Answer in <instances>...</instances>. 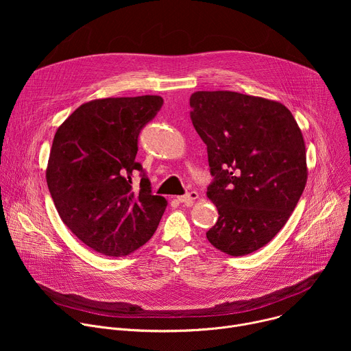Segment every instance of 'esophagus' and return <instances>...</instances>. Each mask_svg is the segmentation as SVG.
<instances>
[{"instance_id": "1", "label": "esophagus", "mask_w": 351, "mask_h": 351, "mask_svg": "<svg viewBox=\"0 0 351 351\" xmlns=\"http://www.w3.org/2000/svg\"><path fill=\"white\" fill-rule=\"evenodd\" d=\"M198 198V193L197 191H190L184 195H179L178 197V202L182 203V204H186V206H191L195 199Z\"/></svg>"}]
</instances>
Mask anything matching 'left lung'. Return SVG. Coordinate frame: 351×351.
<instances>
[{
    "instance_id": "left-lung-1",
    "label": "left lung",
    "mask_w": 351,
    "mask_h": 351,
    "mask_svg": "<svg viewBox=\"0 0 351 351\" xmlns=\"http://www.w3.org/2000/svg\"><path fill=\"white\" fill-rule=\"evenodd\" d=\"M190 118L207 144L219 218L208 241L232 257L252 254L285 226L302 197L306 143L291 112L274 99L236 91H195Z\"/></svg>"
}]
</instances>
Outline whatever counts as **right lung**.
<instances>
[{"label": "right lung", "mask_w": 351, "mask_h": 351, "mask_svg": "<svg viewBox=\"0 0 351 351\" xmlns=\"http://www.w3.org/2000/svg\"><path fill=\"white\" fill-rule=\"evenodd\" d=\"M160 95L91 99L57 129L45 179L71 232L94 252L125 257L145 244L168 202L152 194L136 162L140 130L160 111ZM142 173L134 191L131 176Z\"/></svg>", "instance_id": "add662e5"}]
</instances>
